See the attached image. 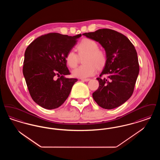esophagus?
I'll return each instance as SVG.
<instances>
[{
  "mask_svg": "<svg viewBox=\"0 0 160 160\" xmlns=\"http://www.w3.org/2000/svg\"><path fill=\"white\" fill-rule=\"evenodd\" d=\"M81 80L82 81V82H88V81H89L90 80V79L89 78H82V79H81Z\"/></svg>",
  "mask_w": 160,
  "mask_h": 160,
  "instance_id": "obj_1",
  "label": "esophagus"
}]
</instances>
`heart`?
I'll return each instance as SVG.
<instances>
[{
    "label": "heart",
    "mask_w": 160,
    "mask_h": 160,
    "mask_svg": "<svg viewBox=\"0 0 160 160\" xmlns=\"http://www.w3.org/2000/svg\"><path fill=\"white\" fill-rule=\"evenodd\" d=\"M79 56L85 55L83 59V65L74 69L73 76L85 78L93 76L97 69L103 68L107 61V54L104 50L98 48V43L90 38H84L77 46ZM65 61L71 68H76L79 61L77 54L72 50L69 51L65 56Z\"/></svg>",
    "instance_id": "obj_1"
}]
</instances>
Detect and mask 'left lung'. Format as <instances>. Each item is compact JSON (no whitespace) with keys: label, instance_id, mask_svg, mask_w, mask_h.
Masks as SVG:
<instances>
[{"label":"left lung","instance_id":"8db88e82","mask_svg":"<svg viewBox=\"0 0 160 160\" xmlns=\"http://www.w3.org/2000/svg\"><path fill=\"white\" fill-rule=\"evenodd\" d=\"M105 49L106 64L99 77V87L92 93L99 106L113 109L126 102L133 93L139 73L137 52L128 38L117 31L101 29L83 34ZM102 75L107 77L102 78Z\"/></svg>","mask_w":160,"mask_h":160}]
</instances>
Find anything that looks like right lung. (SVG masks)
I'll list each match as a JSON object with an SVG mask.
<instances>
[{"label":"right lung","instance_id":"obj_1","mask_svg":"<svg viewBox=\"0 0 160 160\" xmlns=\"http://www.w3.org/2000/svg\"><path fill=\"white\" fill-rule=\"evenodd\" d=\"M81 36L49 33L37 38L27 47L23 75L32 98L39 106L50 110L57 108L68 98L78 80L65 77L70 74L65 56Z\"/></svg>","mask_w":160,"mask_h":160}]
</instances>
